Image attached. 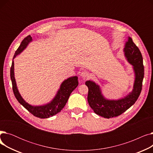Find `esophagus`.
<instances>
[{
	"label": "esophagus",
	"instance_id": "1",
	"mask_svg": "<svg viewBox=\"0 0 153 153\" xmlns=\"http://www.w3.org/2000/svg\"><path fill=\"white\" fill-rule=\"evenodd\" d=\"M89 72H88L87 71H84L82 72V73L81 74V76L83 78V79H86L88 76H89Z\"/></svg>",
	"mask_w": 153,
	"mask_h": 153
}]
</instances>
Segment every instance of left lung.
Instances as JSON below:
<instances>
[{"label":"left lung","instance_id":"obj_1","mask_svg":"<svg viewBox=\"0 0 153 153\" xmlns=\"http://www.w3.org/2000/svg\"><path fill=\"white\" fill-rule=\"evenodd\" d=\"M124 51L128 62L133 66L135 73L133 89L129 95L118 100H107L102 95L98 85L91 81L85 82L89 89L88 103L96 114L104 118H113L124 113L137 100L141 92L144 78L143 57L139 48L133 43L130 37H128Z\"/></svg>","mask_w":153,"mask_h":153}]
</instances>
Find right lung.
Returning a JSON list of instances; mask_svg holds the SVG:
<instances>
[{
	"mask_svg": "<svg viewBox=\"0 0 153 153\" xmlns=\"http://www.w3.org/2000/svg\"><path fill=\"white\" fill-rule=\"evenodd\" d=\"M31 40L32 38L30 35L27 36L22 40L20 45L15 53L13 58L25 49ZM13 70L14 63L13 61H12V66L10 68V79L12 84V89L15 98L21 105L30 112L32 115L40 118H47L59 113L65 106L71 92L76 89L79 84L77 81L78 77L77 76L69 77L61 84L60 89L56 97L50 103L43 106H32L24 100L19 94L15 82Z\"/></svg>",
	"mask_w": 153,
	"mask_h": 153,
	"instance_id": "obj_1",
	"label": "right lung"
}]
</instances>
